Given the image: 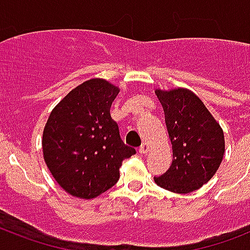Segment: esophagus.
<instances>
[{"label":"esophagus","mask_w":250,"mask_h":250,"mask_svg":"<svg viewBox=\"0 0 250 250\" xmlns=\"http://www.w3.org/2000/svg\"><path fill=\"white\" fill-rule=\"evenodd\" d=\"M139 152L141 153V154H146V153L149 152V145L146 144V143H144V144H141V146L139 148Z\"/></svg>","instance_id":"esophagus-1"}]
</instances>
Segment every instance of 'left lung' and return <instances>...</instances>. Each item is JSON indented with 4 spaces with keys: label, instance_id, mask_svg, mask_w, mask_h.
Here are the masks:
<instances>
[{
    "label": "left lung",
    "instance_id": "1",
    "mask_svg": "<svg viewBox=\"0 0 250 250\" xmlns=\"http://www.w3.org/2000/svg\"><path fill=\"white\" fill-rule=\"evenodd\" d=\"M172 144V164L154 182L175 193H189L213 178L225 154V135L204 102L189 89H157Z\"/></svg>",
    "mask_w": 250,
    "mask_h": 250
}]
</instances>
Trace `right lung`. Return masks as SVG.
Instances as JSON below:
<instances>
[{
	"mask_svg": "<svg viewBox=\"0 0 250 250\" xmlns=\"http://www.w3.org/2000/svg\"><path fill=\"white\" fill-rule=\"evenodd\" d=\"M119 88L90 79L72 89L49 115L42 133L45 164L67 193L93 198L115 184L119 167L136 150L121 139L110 115Z\"/></svg>",
	"mask_w": 250,
	"mask_h": 250,
	"instance_id": "obj_1",
	"label": "right lung"
}]
</instances>
